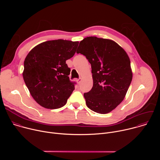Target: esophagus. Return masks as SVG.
<instances>
[{
  "label": "esophagus",
  "instance_id": "1",
  "mask_svg": "<svg viewBox=\"0 0 160 160\" xmlns=\"http://www.w3.org/2000/svg\"><path fill=\"white\" fill-rule=\"evenodd\" d=\"M77 83H78V84H80V83H81V82H82V78H78V79L77 80Z\"/></svg>",
  "mask_w": 160,
  "mask_h": 160
}]
</instances>
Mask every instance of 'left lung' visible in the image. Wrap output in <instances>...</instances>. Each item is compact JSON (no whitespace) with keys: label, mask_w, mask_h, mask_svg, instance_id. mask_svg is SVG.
Returning a JSON list of instances; mask_svg holds the SVG:
<instances>
[{"label":"left lung","mask_w":160,"mask_h":160,"mask_svg":"<svg viewBox=\"0 0 160 160\" xmlns=\"http://www.w3.org/2000/svg\"><path fill=\"white\" fill-rule=\"evenodd\" d=\"M77 51L92 68L93 87L83 94L87 107L98 113L109 112L122 102L132 82L127 52L115 42L96 37L85 38Z\"/></svg>","instance_id":"left-lung-1"}]
</instances>
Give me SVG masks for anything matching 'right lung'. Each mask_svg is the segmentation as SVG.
I'll return each instance as SVG.
<instances>
[{
	"instance_id": "right-lung-1",
	"label": "right lung",
	"mask_w": 160,
	"mask_h": 160,
	"mask_svg": "<svg viewBox=\"0 0 160 160\" xmlns=\"http://www.w3.org/2000/svg\"><path fill=\"white\" fill-rule=\"evenodd\" d=\"M78 42L54 40L32 49L24 61L22 77L35 101L48 109L64 106L75 89L66 61L76 52Z\"/></svg>"
}]
</instances>
